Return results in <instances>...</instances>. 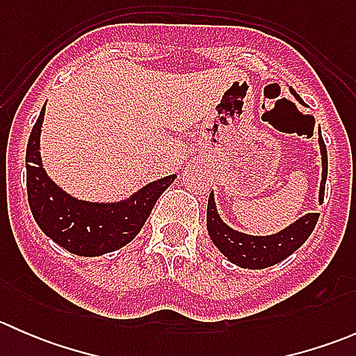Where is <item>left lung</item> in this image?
<instances>
[{
  "mask_svg": "<svg viewBox=\"0 0 356 356\" xmlns=\"http://www.w3.org/2000/svg\"><path fill=\"white\" fill-rule=\"evenodd\" d=\"M318 146L322 155V181L318 191V203L324 201L325 179H327V148L318 131ZM318 213H307L272 236H250L229 227L218 215L213 193H210L207 208V229L213 245L229 261L241 268H267L293 254L314 232Z\"/></svg>",
  "mask_w": 356,
  "mask_h": 356,
  "instance_id": "obj_1",
  "label": "left lung"
}]
</instances>
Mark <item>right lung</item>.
Returning a JSON list of instances; mask_svg holds the SVG:
<instances>
[{
  "label": "right lung",
  "mask_w": 356,
  "mask_h": 356,
  "mask_svg": "<svg viewBox=\"0 0 356 356\" xmlns=\"http://www.w3.org/2000/svg\"><path fill=\"white\" fill-rule=\"evenodd\" d=\"M42 106L25 152L27 198L32 217L42 232L79 257H99L120 250L139 234L156 200L175 181L172 174L149 182L127 200L117 203H92L63 191L42 168L39 139L44 120Z\"/></svg>",
  "instance_id": "add662e5"
}]
</instances>
